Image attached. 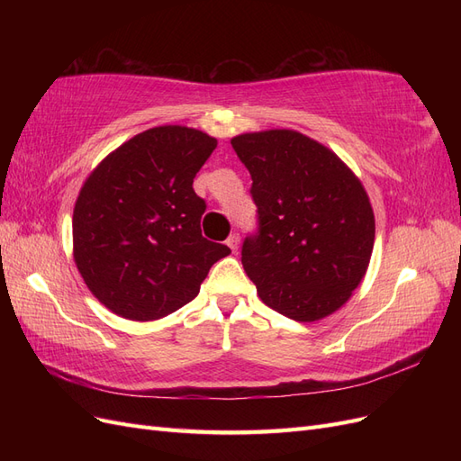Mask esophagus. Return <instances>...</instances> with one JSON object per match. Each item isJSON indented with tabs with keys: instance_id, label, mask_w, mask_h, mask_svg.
Wrapping results in <instances>:
<instances>
[{
	"instance_id": "esophagus-1",
	"label": "esophagus",
	"mask_w": 461,
	"mask_h": 461,
	"mask_svg": "<svg viewBox=\"0 0 461 461\" xmlns=\"http://www.w3.org/2000/svg\"><path fill=\"white\" fill-rule=\"evenodd\" d=\"M227 246L232 249V252H236V249H239V246H240V236L236 234V232H232L229 239H227Z\"/></svg>"
}]
</instances>
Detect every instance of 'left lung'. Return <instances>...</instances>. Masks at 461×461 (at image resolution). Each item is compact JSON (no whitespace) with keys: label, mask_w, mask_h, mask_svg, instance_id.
Segmentation results:
<instances>
[{"label":"left lung","mask_w":461,"mask_h":461,"mask_svg":"<svg viewBox=\"0 0 461 461\" xmlns=\"http://www.w3.org/2000/svg\"><path fill=\"white\" fill-rule=\"evenodd\" d=\"M252 175L259 232L242 265L265 305L302 323L350 300L367 273L375 215L367 192L337 153L290 129L230 140Z\"/></svg>","instance_id":"1"}]
</instances>
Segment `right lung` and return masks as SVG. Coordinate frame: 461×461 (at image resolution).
Segmentation results:
<instances>
[{
	"mask_svg": "<svg viewBox=\"0 0 461 461\" xmlns=\"http://www.w3.org/2000/svg\"><path fill=\"white\" fill-rule=\"evenodd\" d=\"M217 148L198 129L163 124L121 144L82 185L73 258L92 294L131 321H156L198 296L230 249L202 236L194 176Z\"/></svg>",
	"mask_w": 461,
	"mask_h": 461,
	"instance_id": "obj_1",
	"label": "right lung"
}]
</instances>
